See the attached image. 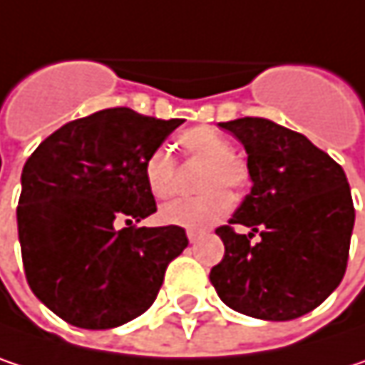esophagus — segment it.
Instances as JSON below:
<instances>
[{"label": "esophagus", "instance_id": "34e87169", "mask_svg": "<svg viewBox=\"0 0 365 365\" xmlns=\"http://www.w3.org/2000/svg\"><path fill=\"white\" fill-rule=\"evenodd\" d=\"M187 237H189V241H191V243H197V241H199V237H201V230H187Z\"/></svg>", "mask_w": 365, "mask_h": 365}]
</instances>
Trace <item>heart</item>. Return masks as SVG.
Listing matches in <instances>:
<instances>
[{"instance_id": "b5f03b06", "label": "heart", "mask_w": 365, "mask_h": 365, "mask_svg": "<svg viewBox=\"0 0 365 365\" xmlns=\"http://www.w3.org/2000/svg\"><path fill=\"white\" fill-rule=\"evenodd\" d=\"M187 162L203 164L199 176V191L195 199H176L160 210L164 224L199 230L222 220L230 207L232 197L226 189H243L249 178L247 164L235 155V145L212 126L187 128L176 139ZM143 178L151 195L168 199L176 193V162L166 149H155L147 155L143 164Z\"/></svg>"}]
</instances>
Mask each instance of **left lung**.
<instances>
[{
    "instance_id": "left-lung-1",
    "label": "left lung",
    "mask_w": 365,
    "mask_h": 365,
    "mask_svg": "<svg viewBox=\"0 0 365 365\" xmlns=\"http://www.w3.org/2000/svg\"><path fill=\"white\" fill-rule=\"evenodd\" d=\"M247 151L249 193L216 228L224 257L210 280L230 309L284 322L316 309L341 284L351 243V189L343 168L307 137L266 118L220 122ZM232 223L250 228L234 232ZM260 235L257 244L250 239Z\"/></svg>"
}]
</instances>
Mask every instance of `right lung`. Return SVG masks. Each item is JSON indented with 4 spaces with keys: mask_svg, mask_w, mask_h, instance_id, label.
Here are the masks:
<instances>
[{
    "mask_svg": "<svg viewBox=\"0 0 365 365\" xmlns=\"http://www.w3.org/2000/svg\"><path fill=\"white\" fill-rule=\"evenodd\" d=\"M180 124L101 110L64 124L26 160L16 210L24 274L68 324L106 330L135 320L189 245L180 226H135L158 210L145 160Z\"/></svg>",
    "mask_w": 365,
    "mask_h": 365,
    "instance_id": "1",
    "label": "right lung"
}]
</instances>
